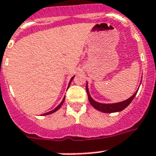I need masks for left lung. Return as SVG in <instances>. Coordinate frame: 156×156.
Wrapping results in <instances>:
<instances>
[{
    "label": "left lung",
    "mask_w": 156,
    "mask_h": 156,
    "mask_svg": "<svg viewBox=\"0 0 156 156\" xmlns=\"http://www.w3.org/2000/svg\"><path fill=\"white\" fill-rule=\"evenodd\" d=\"M86 92H87V95H88V99L90 103L93 105L94 108L98 109V111H101L102 112H106V113H108V112H120V111L125 109L131 102L133 100V98H135V96L137 94V90L136 92L133 94V96L129 98V99L124 101H121V102L118 103H113V104H102V103H99L97 102L96 101H94L91 97H90V92H89V89L88 86H87V83H86Z\"/></svg>",
    "instance_id": "left-lung-1"
}]
</instances>
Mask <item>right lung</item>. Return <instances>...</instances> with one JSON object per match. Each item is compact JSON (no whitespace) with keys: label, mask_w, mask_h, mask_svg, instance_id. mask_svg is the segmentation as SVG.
<instances>
[{"label":"right lung","mask_w":156,"mask_h":156,"mask_svg":"<svg viewBox=\"0 0 156 156\" xmlns=\"http://www.w3.org/2000/svg\"><path fill=\"white\" fill-rule=\"evenodd\" d=\"M74 78V77H72V78H71V79H70V82H69V86H70V82H72V80H73V78ZM68 88H69V87H68ZM64 100H65V97H64L63 100L62 101V102L60 103V104L58 105V106H57V107H56L55 108V109H53V110H51V111H50V112H46V113H44V115H49V114H51V113H53V112H56V111L58 110V109H59V108H60V107L62 106V105L63 104V101H64Z\"/></svg>","instance_id":"obj_1"}]
</instances>
